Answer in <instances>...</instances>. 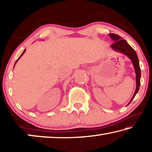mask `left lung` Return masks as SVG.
<instances>
[{
  "mask_svg": "<svg viewBox=\"0 0 152 152\" xmlns=\"http://www.w3.org/2000/svg\"><path fill=\"white\" fill-rule=\"evenodd\" d=\"M109 35L115 42L114 43H113V44L110 45V47H111L113 50L117 51V52L121 53L127 56V57L130 59L131 61H132L133 67H134L136 74V89L134 92V94H133L132 99H131V101L129 102V104H130L131 102L132 101V100L135 98V95L137 94L139 89H140L141 78V70L140 67V61H139V59L135 51L129 45V43L126 42L125 39H122L121 37H120L119 35H118L117 34H115V33H109Z\"/></svg>",
  "mask_w": 152,
  "mask_h": 152,
  "instance_id": "1",
  "label": "left lung"
}]
</instances>
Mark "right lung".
<instances>
[{"label": "right lung", "instance_id": "1", "mask_svg": "<svg viewBox=\"0 0 152 152\" xmlns=\"http://www.w3.org/2000/svg\"><path fill=\"white\" fill-rule=\"evenodd\" d=\"M25 51H26V50H24V51H23V53H21V55H20V56H19V58L17 59V61H15V64H16V63L17 62V61H18V60H19V59L20 58V57H21V56H22L23 55V53H24L25 52ZM14 67H15V66H14Z\"/></svg>", "mask_w": 152, "mask_h": 152}]
</instances>
